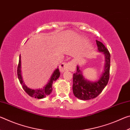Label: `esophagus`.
Returning <instances> with one entry per match:
<instances>
[{
  "instance_id": "1",
  "label": "esophagus",
  "mask_w": 130,
  "mask_h": 130,
  "mask_svg": "<svg viewBox=\"0 0 130 130\" xmlns=\"http://www.w3.org/2000/svg\"><path fill=\"white\" fill-rule=\"evenodd\" d=\"M73 62H64L61 63L59 67L60 72H64L67 70H69L72 69V67H73Z\"/></svg>"
}]
</instances>
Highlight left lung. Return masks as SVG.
<instances>
[{"instance_id": "obj_1", "label": "left lung", "mask_w": 130, "mask_h": 130, "mask_svg": "<svg viewBox=\"0 0 130 130\" xmlns=\"http://www.w3.org/2000/svg\"><path fill=\"white\" fill-rule=\"evenodd\" d=\"M96 44L99 51L105 55V65L104 72L101 78L96 82H91L84 78L79 67H77V72L73 74V92L74 95L80 100H87L94 99L102 93L108 83L109 78L110 58L108 50L101 42L97 41Z\"/></svg>"}]
</instances>
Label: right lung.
Wrapping results in <instances>:
<instances>
[{"label":"right lung","instance_id":"add662e5","mask_svg":"<svg viewBox=\"0 0 130 130\" xmlns=\"http://www.w3.org/2000/svg\"><path fill=\"white\" fill-rule=\"evenodd\" d=\"M21 56H19V63L18 65V68H17V74H18V77L19 80L21 84L22 85V88L26 93H27L28 95L32 98H37V99H42L43 98L49 95L52 91V84L53 82H54L58 78L60 75V72L58 68L54 70L53 74H52L51 77V78L49 81V82L47 83V84L43 88L39 89H31L30 88H28L26 85L23 83V81L22 80V78L21 76Z\"/></svg>","mask_w":130,"mask_h":130}]
</instances>
